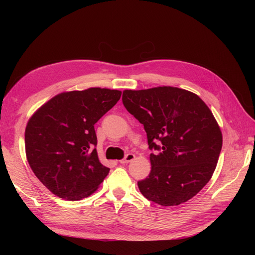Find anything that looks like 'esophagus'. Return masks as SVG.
<instances>
[{"mask_svg": "<svg viewBox=\"0 0 255 255\" xmlns=\"http://www.w3.org/2000/svg\"><path fill=\"white\" fill-rule=\"evenodd\" d=\"M133 160H134V154L128 153V154H126V156H125L123 160H121V163L126 164V163H129V162H131Z\"/></svg>", "mask_w": 255, "mask_h": 255, "instance_id": "obj_1", "label": "esophagus"}]
</instances>
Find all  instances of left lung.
Segmentation results:
<instances>
[{"mask_svg":"<svg viewBox=\"0 0 255 255\" xmlns=\"http://www.w3.org/2000/svg\"><path fill=\"white\" fill-rule=\"evenodd\" d=\"M123 104L143 125L151 172L138 182L143 196L161 206H176L194 197L213 176L223 134L213 113L192 92L159 86L125 90Z\"/></svg>","mask_w":255,"mask_h":255,"instance_id":"1","label":"left lung"}]
</instances>
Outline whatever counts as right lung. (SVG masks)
<instances>
[{"mask_svg": "<svg viewBox=\"0 0 255 255\" xmlns=\"http://www.w3.org/2000/svg\"><path fill=\"white\" fill-rule=\"evenodd\" d=\"M122 96L117 90L63 92L30 117L25 150L32 172L58 197L81 200L93 194L110 169L95 149L94 125Z\"/></svg>", "mask_w": 255, "mask_h": 255, "instance_id": "add662e5", "label": "right lung"}]
</instances>
